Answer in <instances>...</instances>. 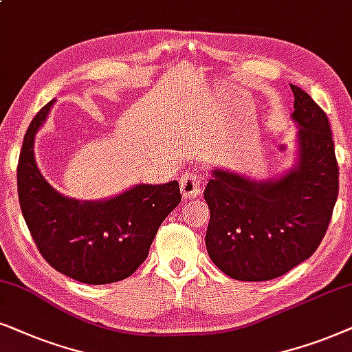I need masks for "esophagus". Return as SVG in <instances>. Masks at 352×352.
<instances>
[{"label": "esophagus", "mask_w": 352, "mask_h": 352, "mask_svg": "<svg viewBox=\"0 0 352 352\" xmlns=\"http://www.w3.org/2000/svg\"><path fill=\"white\" fill-rule=\"evenodd\" d=\"M204 175L198 170H188L180 177V188L185 198H196L203 193Z\"/></svg>", "instance_id": "obj_1"}]
</instances>
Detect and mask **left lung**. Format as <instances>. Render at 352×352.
I'll list each match as a JSON object with an SVG mask.
<instances>
[{
	"label": "left lung",
	"instance_id": "1",
	"mask_svg": "<svg viewBox=\"0 0 352 352\" xmlns=\"http://www.w3.org/2000/svg\"><path fill=\"white\" fill-rule=\"evenodd\" d=\"M298 166L275 182L214 170L204 190L209 257L243 282L282 277L311 257L325 236L338 198L340 168L329 117L296 85Z\"/></svg>",
	"mask_w": 352,
	"mask_h": 352
}]
</instances>
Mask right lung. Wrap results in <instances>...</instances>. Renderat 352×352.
Segmentation results:
<instances>
[{
	"instance_id": "add662e5",
	"label": "right lung",
	"mask_w": 352,
	"mask_h": 352,
	"mask_svg": "<svg viewBox=\"0 0 352 352\" xmlns=\"http://www.w3.org/2000/svg\"><path fill=\"white\" fill-rule=\"evenodd\" d=\"M54 100L36 112L17 164L19 203L40 254L60 274L88 285L130 277L148 257L164 219L182 201L179 182L138 185L116 198H65L43 179L34 156L35 133Z\"/></svg>"
}]
</instances>
